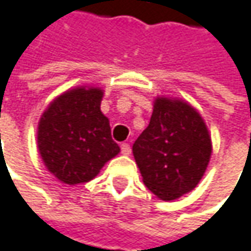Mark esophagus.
<instances>
[{"label":"esophagus","mask_w":251,"mask_h":251,"mask_svg":"<svg viewBox=\"0 0 251 251\" xmlns=\"http://www.w3.org/2000/svg\"><path fill=\"white\" fill-rule=\"evenodd\" d=\"M121 151H122V153H124V155H130V152H132V149H130V145H129V144H122V145H121Z\"/></svg>","instance_id":"34e87169"}]
</instances>
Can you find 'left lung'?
I'll list each match as a JSON object with an SVG mask.
<instances>
[{
    "instance_id": "left-lung-1",
    "label": "left lung",
    "mask_w": 251,
    "mask_h": 251,
    "mask_svg": "<svg viewBox=\"0 0 251 251\" xmlns=\"http://www.w3.org/2000/svg\"><path fill=\"white\" fill-rule=\"evenodd\" d=\"M132 152L149 191L162 201H174L198 185L213 144L195 107L178 98L156 96L148 127L135 141Z\"/></svg>"
}]
</instances>
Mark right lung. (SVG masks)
Masks as SVG:
<instances>
[{
  "mask_svg": "<svg viewBox=\"0 0 251 251\" xmlns=\"http://www.w3.org/2000/svg\"><path fill=\"white\" fill-rule=\"evenodd\" d=\"M103 93L95 86L69 89L40 118L37 148L46 168L63 184L92 181L121 152L100 110Z\"/></svg>",
  "mask_w": 251,
  "mask_h": 251,
  "instance_id": "right-lung-1",
  "label": "right lung"
}]
</instances>
